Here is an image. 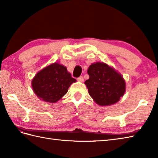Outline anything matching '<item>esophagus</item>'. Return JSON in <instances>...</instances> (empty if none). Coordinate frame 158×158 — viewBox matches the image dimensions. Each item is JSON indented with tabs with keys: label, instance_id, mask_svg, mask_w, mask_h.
<instances>
[{
	"label": "esophagus",
	"instance_id": "obj_1",
	"mask_svg": "<svg viewBox=\"0 0 158 158\" xmlns=\"http://www.w3.org/2000/svg\"><path fill=\"white\" fill-rule=\"evenodd\" d=\"M77 80H78L79 81L83 82V81H84V78H83V76H81V77H78V78H77Z\"/></svg>",
	"mask_w": 158,
	"mask_h": 158
}]
</instances>
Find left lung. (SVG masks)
Listing matches in <instances>:
<instances>
[{"mask_svg": "<svg viewBox=\"0 0 158 158\" xmlns=\"http://www.w3.org/2000/svg\"><path fill=\"white\" fill-rule=\"evenodd\" d=\"M88 73L89 78L85 83L90 96L98 105H113L123 96L126 91L125 81L119 73L106 64H92Z\"/></svg>", "mask_w": 158, "mask_h": 158, "instance_id": "left-lung-1", "label": "left lung"}]
</instances>
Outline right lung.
Here are the masks:
<instances>
[{
  "mask_svg": "<svg viewBox=\"0 0 158 158\" xmlns=\"http://www.w3.org/2000/svg\"><path fill=\"white\" fill-rule=\"evenodd\" d=\"M75 81L64 66L53 63L36 74L32 86L39 98L53 103L64 96L70 85Z\"/></svg>",
  "mask_w": 158,
  "mask_h": 158,
  "instance_id": "1",
  "label": "right lung"
}]
</instances>
